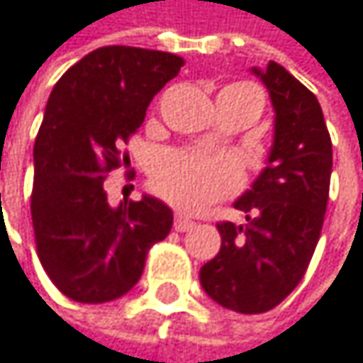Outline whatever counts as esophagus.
I'll return each mask as SVG.
<instances>
[{"label":"esophagus","instance_id":"34e87169","mask_svg":"<svg viewBox=\"0 0 363 363\" xmlns=\"http://www.w3.org/2000/svg\"><path fill=\"white\" fill-rule=\"evenodd\" d=\"M194 225H196V223H194L191 219L183 217V215H176V217H174V230H176V232H189Z\"/></svg>","mask_w":363,"mask_h":363}]
</instances>
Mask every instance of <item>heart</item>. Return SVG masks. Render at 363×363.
Returning <instances> with one entry per match:
<instances>
[{"mask_svg": "<svg viewBox=\"0 0 363 363\" xmlns=\"http://www.w3.org/2000/svg\"><path fill=\"white\" fill-rule=\"evenodd\" d=\"M249 95L257 110H262V95L249 84L228 86ZM152 187L172 206L198 213L230 196L240 185V167L230 157H206L198 152H163L152 165Z\"/></svg>", "mask_w": 363, "mask_h": 363, "instance_id": "1", "label": "heart"}]
</instances>
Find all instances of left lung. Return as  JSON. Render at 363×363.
I'll return each mask as SVG.
<instances>
[{"label": "left lung", "instance_id": "8db88e82", "mask_svg": "<svg viewBox=\"0 0 363 363\" xmlns=\"http://www.w3.org/2000/svg\"><path fill=\"white\" fill-rule=\"evenodd\" d=\"M251 72L270 93L272 146L251 189L234 202L247 223H219L221 249L200 270L204 291L245 315L274 308L302 281L321 236L332 176V140L317 97L274 61Z\"/></svg>", "mask_w": 363, "mask_h": 363}]
</instances>
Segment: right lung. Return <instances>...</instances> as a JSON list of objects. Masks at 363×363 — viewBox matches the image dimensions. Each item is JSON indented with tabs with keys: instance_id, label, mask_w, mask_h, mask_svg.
<instances>
[{
	"instance_id": "add662e5",
	"label": "right lung",
	"mask_w": 363,
	"mask_h": 363,
	"mask_svg": "<svg viewBox=\"0 0 363 363\" xmlns=\"http://www.w3.org/2000/svg\"><path fill=\"white\" fill-rule=\"evenodd\" d=\"M183 63L172 52L104 46L72 65L48 97L33 144L31 219L46 274L74 302L125 296L148 249L172 230L174 215L161 200L110 206L104 180L129 161L121 144Z\"/></svg>"
}]
</instances>
